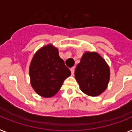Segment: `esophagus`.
Segmentation results:
<instances>
[{"label": "esophagus", "mask_w": 132, "mask_h": 132, "mask_svg": "<svg viewBox=\"0 0 132 132\" xmlns=\"http://www.w3.org/2000/svg\"><path fill=\"white\" fill-rule=\"evenodd\" d=\"M75 67H73V68H70V71H71L72 75H73L74 73H75Z\"/></svg>", "instance_id": "34e87169"}]
</instances>
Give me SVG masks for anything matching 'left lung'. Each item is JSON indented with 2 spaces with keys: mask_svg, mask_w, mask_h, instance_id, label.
Returning <instances> with one entry per match:
<instances>
[{
  "mask_svg": "<svg viewBox=\"0 0 132 132\" xmlns=\"http://www.w3.org/2000/svg\"><path fill=\"white\" fill-rule=\"evenodd\" d=\"M81 90L89 96L104 92L110 79V68L106 61L96 52L87 51L75 72Z\"/></svg>",
  "mask_w": 132,
  "mask_h": 132,
  "instance_id": "obj_1",
  "label": "left lung"
}]
</instances>
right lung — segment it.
I'll return each instance as SVG.
<instances>
[{
	"instance_id": "1",
	"label": "right lung",
	"mask_w": 132,
	"mask_h": 132,
	"mask_svg": "<svg viewBox=\"0 0 132 132\" xmlns=\"http://www.w3.org/2000/svg\"><path fill=\"white\" fill-rule=\"evenodd\" d=\"M29 74L35 92L42 97H51L60 90L71 72L60 58L57 48L49 44L40 48L33 56Z\"/></svg>"
}]
</instances>
